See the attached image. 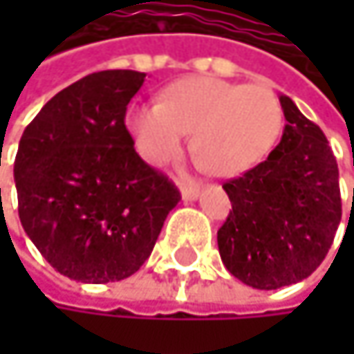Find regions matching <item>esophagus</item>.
Masks as SVG:
<instances>
[{
	"instance_id": "esophagus-1",
	"label": "esophagus",
	"mask_w": 354,
	"mask_h": 354,
	"mask_svg": "<svg viewBox=\"0 0 354 354\" xmlns=\"http://www.w3.org/2000/svg\"><path fill=\"white\" fill-rule=\"evenodd\" d=\"M201 194L198 186H182V198L184 201H196Z\"/></svg>"
}]
</instances>
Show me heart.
Instances as JSON below:
<instances>
[{
	"label": "heart",
	"mask_w": 354,
	"mask_h": 354,
	"mask_svg": "<svg viewBox=\"0 0 354 354\" xmlns=\"http://www.w3.org/2000/svg\"><path fill=\"white\" fill-rule=\"evenodd\" d=\"M127 127L149 164L170 160L192 133V151L217 176H238L258 166L274 147L283 108L266 86L217 77H186L172 84L162 102L129 108Z\"/></svg>",
	"instance_id": "heart-1"
}]
</instances>
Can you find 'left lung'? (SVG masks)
Listing matches in <instances>:
<instances>
[{
	"label": "left lung",
	"instance_id": "8db88e82",
	"mask_svg": "<svg viewBox=\"0 0 354 354\" xmlns=\"http://www.w3.org/2000/svg\"><path fill=\"white\" fill-rule=\"evenodd\" d=\"M285 131L264 162L227 180L232 211L217 232L225 268L254 289L308 279L326 258L340 217L338 164L326 135L289 96Z\"/></svg>",
	"mask_w": 354,
	"mask_h": 354
}]
</instances>
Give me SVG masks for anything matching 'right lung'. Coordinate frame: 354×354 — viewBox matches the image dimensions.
Masks as SVG:
<instances>
[{
	"label": "right lung",
	"instance_id": "obj_1",
	"mask_svg": "<svg viewBox=\"0 0 354 354\" xmlns=\"http://www.w3.org/2000/svg\"><path fill=\"white\" fill-rule=\"evenodd\" d=\"M145 73L108 69L55 94L24 129L14 178L18 215L46 262L80 283L122 281L149 258L180 201L124 124Z\"/></svg>",
	"mask_w": 354,
	"mask_h": 354
}]
</instances>
